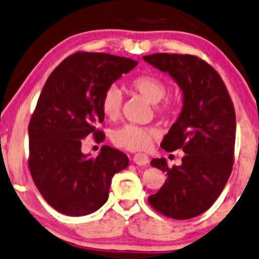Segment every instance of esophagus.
<instances>
[{
    "instance_id": "34e87169",
    "label": "esophagus",
    "mask_w": 259,
    "mask_h": 259,
    "mask_svg": "<svg viewBox=\"0 0 259 259\" xmlns=\"http://www.w3.org/2000/svg\"><path fill=\"white\" fill-rule=\"evenodd\" d=\"M134 163L137 165H146L148 162H149V158L146 154H136L135 156L133 157Z\"/></svg>"
}]
</instances>
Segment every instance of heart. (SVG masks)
<instances>
[{"label":"heart","instance_id":"b5f03b06","mask_svg":"<svg viewBox=\"0 0 259 259\" xmlns=\"http://www.w3.org/2000/svg\"><path fill=\"white\" fill-rule=\"evenodd\" d=\"M130 89L140 94L151 104H157L164 98L167 94V86L160 78L150 74H142L134 78L130 81ZM122 92L117 86L112 85L105 90L102 96L101 109L103 115L109 119H116L120 115L122 109ZM175 103L167 99L156 106V110L161 115H169L174 111ZM157 136V132L153 127L141 126L136 124H125V125L113 130L111 133V141L115 146L124 148L127 150H143L150 146L154 137Z\"/></svg>","mask_w":259,"mask_h":259}]
</instances>
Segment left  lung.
<instances>
[{
    "mask_svg": "<svg viewBox=\"0 0 259 259\" xmlns=\"http://www.w3.org/2000/svg\"><path fill=\"white\" fill-rule=\"evenodd\" d=\"M144 61L168 73L182 91V110L163 137L167 151H185L181 165L169 168L165 158L150 164L167 175L148 202L169 218L201 214L214 204L231 171L236 142V112L226 86L214 68L189 54L144 55Z\"/></svg>",
    "mask_w": 259,
    "mask_h": 259,
    "instance_id": "obj_1",
    "label": "left lung"
}]
</instances>
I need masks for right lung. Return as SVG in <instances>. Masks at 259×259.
I'll return each instance as SVG.
<instances>
[{
    "label": "right lung",
    "mask_w": 259,
    "mask_h": 259,
    "mask_svg": "<svg viewBox=\"0 0 259 259\" xmlns=\"http://www.w3.org/2000/svg\"><path fill=\"white\" fill-rule=\"evenodd\" d=\"M137 61L106 53L77 52L59 64L42 88L28 126V165L34 184L55 211L79 217L105 204L112 177L129 158L103 146L97 157L81 151V142L104 120L102 96Z\"/></svg>",
    "instance_id": "obj_1"
}]
</instances>
